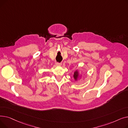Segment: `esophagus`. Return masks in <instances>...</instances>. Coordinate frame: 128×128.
I'll return each instance as SVG.
<instances>
[{"instance_id": "1", "label": "esophagus", "mask_w": 128, "mask_h": 128, "mask_svg": "<svg viewBox=\"0 0 128 128\" xmlns=\"http://www.w3.org/2000/svg\"><path fill=\"white\" fill-rule=\"evenodd\" d=\"M56 65L57 66H60L62 65V63H58V62H56Z\"/></svg>"}]
</instances>
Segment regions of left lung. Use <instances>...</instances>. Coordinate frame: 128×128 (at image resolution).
Returning a JSON list of instances; mask_svg holds the SVG:
<instances>
[{"label": "left lung", "mask_w": 128, "mask_h": 128, "mask_svg": "<svg viewBox=\"0 0 128 128\" xmlns=\"http://www.w3.org/2000/svg\"><path fill=\"white\" fill-rule=\"evenodd\" d=\"M78 76V72H74V78L75 79H76L77 78V77Z\"/></svg>", "instance_id": "8db88e82"}]
</instances>
